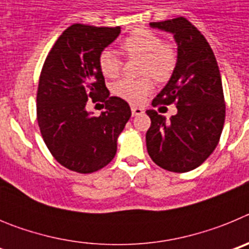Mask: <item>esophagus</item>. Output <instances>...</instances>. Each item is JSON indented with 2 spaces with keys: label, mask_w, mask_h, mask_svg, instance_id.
Instances as JSON below:
<instances>
[{
  "label": "esophagus",
  "mask_w": 249,
  "mask_h": 249,
  "mask_svg": "<svg viewBox=\"0 0 249 249\" xmlns=\"http://www.w3.org/2000/svg\"><path fill=\"white\" fill-rule=\"evenodd\" d=\"M132 116H140V114L143 113V108H141V107H137V106H132Z\"/></svg>",
  "instance_id": "1"
}]
</instances>
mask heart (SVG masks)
Here are the masks:
<instances>
[{
  "label": "heart",
  "mask_w": 249,
  "mask_h": 249,
  "mask_svg": "<svg viewBox=\"0 0 249 249\" xmlns=\"http://www.w3.org/2000/svg\"><path fill=\"white\" fill-rule=\"evenodd\" d=\"M123 53L128 58L141 59L140 74L149 76L157 82L171 78L177 66V51L171 43L163 42L156 32L140 28L135 30L121 43ZM98 67L107 78H116L122 71V59L111 50H103L98 54ZM149 77L138 80L122 78L112 85V93L133 105H138L153 91Z\"/></svg>",
  "instance_id": "b5f03b06"
}]
</instances>
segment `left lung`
Masks as SVG:
<instances>
[{"mask_svg": "<svg viewBox=\"0 0 249 249\" xmlns=\"http://www.w3.org/2000/svg\"><path fill=\"white\" fill-rule=\"evenodd\" d=\"M149 25L173 34L178 45L175 72L152 106L175 103L177 113L167 121L155 109L147 111V151L163 169L188 172L210 157L221 138L226 118L221 73L210 43L188 19L177 17Z\"/></svg>", "mask_w": 249, "mask_h": 249, "instance_id": "obj_1", "label": "left lung"}]
</instances>
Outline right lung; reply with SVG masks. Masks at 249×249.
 <instances>
[{
	"mask_svg": "<svg viewBox=\"0 0 249 249\" xmlns=\"http://www.w3.org/2000/svg\"><path fill=\"white\" fill-rule=\"evenodd\" d=\"M120 32V26H70L48 52L39 74V131L54 160L73 172L92 173L107 166L132 114L126 101L109 97L98 67V54ZM89 102H103L105 111L94 116L87 111Z\"/></svg>",
	"mask_w": 249,
	"mask_h": 249,
	"instance_id": "1",
	"label": "right lung"
}]
</instances>
